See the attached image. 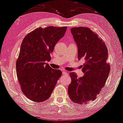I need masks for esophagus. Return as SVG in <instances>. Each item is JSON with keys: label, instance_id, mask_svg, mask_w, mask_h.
<instances>
[{"label": "esophagus", "instance_id": "esophagus-1", "mask_svg": "<svg viewBox=\"0 0 123 123\" xmlns=\"http://www.w3.org/2000/svg\"><path fill=\"white\" fill-rule=\"evenodd\" d=\"M63 74H68V72H67L66 71H63Z\"/></svg>", "mask_w": 123, "mask_h": 123}]
</instances>
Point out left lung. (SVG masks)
Returning <instances> with one entry per match:
<instances>
[{"label": "left lung", "mask_w": 123, "mask_h": 123, "mask_svg": "<svg viewBox=\"0 0 123 123\" xmlns=\"http://www.w3.org/2000/svg\"><path fill=\"white\" fill-rule=\"evenodd\" d=\"M70 31L78 48V60L83 59L85 62L82 66L83 77L69 73L72 81L68 92L72 101L82 105L95 100L105 86L110 70L106 62L108 51L105 43L90 28L73 27Z\"/></svg>", "instance_id": "1"}]
</instances>
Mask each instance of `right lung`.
Returning <instances> with one entry per match:
<instances>
[{"label": "right lung", "instance_id": "obj_1", "mask_svg": "<svg viewBox=\"0 0 123 123\" xmlns=\"http://www.w3.org/2000/svg\"><path fill=\"white\" fill-rule=\"evenodd\" d=\"M67 28L39 27L23 38L16 62L17 75L22 91L33 101L48 100L62 75L61 70L54 69L46 62L50 61V53Z\"/></svg>", "mask_w": 123, "mask_h": 123}]
</instances>
